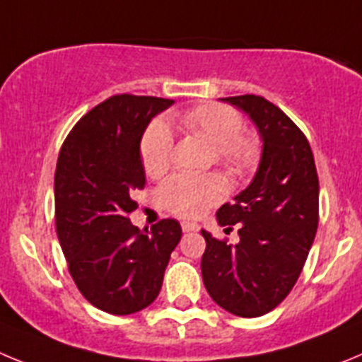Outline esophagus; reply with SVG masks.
I'll list each match as a JSON object with an SVG mask.
<instances>
[{
    "label": "esophagus",
    "instance_id": "1",
    "mask_svg": "<svg viewBox=\"0 0 362 362\" xmlns=\"http://www.w3.org/2000/svg\"><path fill=\"white\" fill-rule=\"evenodd\" d=\"M198 229H200L198 223H193V221H182V230H184V233H197Z\"/></svg>",
    "mask_w": 362,
    "mask_h": 362
}]
</instances>
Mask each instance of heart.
Listing matches in <instances>:
<instances>
[{"label": "heart", "mask_w": 362, "mask_h": 362, "mask_svg": "<svg viewBox=\"0 0 362 362\" xmlns=\"http://www.w3.org/2000/svg\"><path fill=\"white\" fill-rule=\"evenodd\" d=\"M178 124L187 133L213 144L218 164L234 177H245L259 162L262 141L252 132H243L242 115L223 104H204L178 115ZM175 136L169 126L155 120L141 142V157L146 173L158 177L171 164ZM227 194L226 178L218 173L175 175L158 189V198L169 213L197 218Z\"/></svg>", "instance_id": "b5f03b06"}]
</instances>
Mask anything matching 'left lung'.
I'll use <instances>...</instances> for the list:
<instances>
[{"label":"left lung","instance_id":"obj_1","mask_svg":"<svg viewBox=\"0 0 362 362\" xmlns=\"http://www.w3.org/2000/svg\"><path fill=\"white\" fill-rule=\"evenodd\" d=\"M220 100L249 115L263 146L250 184L216 213L226 233L238 227L240 242L202 230V278L221 308L258 317L288 296L307 262L319 221L317 171L307 136L278 106L259 95Z\"/></svg>","mask_w":362,"mask_h":362}]
</instances>
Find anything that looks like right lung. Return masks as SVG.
Listing matches in <instances>:
<instances>
[{
  "instance_id": "right-lung-1",
  "label": "right lung",
  "mask_w": 362,
  "mask_h": 362,
  "mask_svg": "<svg viewBox=\"0 0 362 362\" xmlns=\"http://www.w3.org/2000/svg\"><path fill=\"white\" fill-rule=\"evenodd\" d=\"M175 100L115 95L68 133L55 168V227L68 270L99 310L128 315L155 301L182 238L177 220L141 230L128 214L144 189L141 141L155 115Z\"/></svg>"
}]
</instances>
